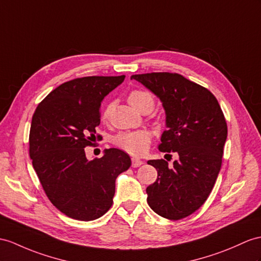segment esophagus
Instances as JSON below:
<instances>
[{
	"label": "esophagus",
	"mask_w": 261,
	"mask_h": 261,
	"mask_svg": "<svg viewBox=\"0 0 261 261\" xmlns=\"http://www.w3.org/2000/svg\"><path fill=\"white\" fill-rule=\"evenodd\" d=\"M143 161L139 160V158H136V157H133L132 158V166L133 167H139L141 165H143Z\"/></svg>",
	"instance_id": "esophagus-1"
}]
</instances>
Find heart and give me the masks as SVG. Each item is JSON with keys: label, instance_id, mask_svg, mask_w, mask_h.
I'll list each match as a JSON object with an SVG mask.
<instances>
[{"label": "heart", "instance_id": "1", "mask_svg": "<svg viewBox=\"0 0 261 261\" xmlns=\"http://www.w3.org/2000/svg\"><path fill=\"white\" fill-rule=\"evenodd\" d=\"M129 104L134 107L135 110L139 111L146 104H151L154 106V98L151 94L143 91L135 90L132 91L128 95ZM112 106L109 105L101 112V119L107 120L111 115ZM152 134L148 129H137L129 132H122L117 134L113 139V143L117 147L123 149L132 155H143L148 150L149 144L151 142Z\"/></svg>", "mask_w": 261, "mask_h": 261}]
</instances>
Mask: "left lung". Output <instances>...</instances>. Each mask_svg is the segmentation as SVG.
I'll return each mask as SVG.
<instances>
[{
    "instance_id": "1",
    "label": "left lung",
    "mask_w": 261,
    "mask_h": 261,
    "mask_svg": "<svg viewBox=\"0 0 261 261\" xmlns=\"http://www.w3.org/2000/svg\"><path fill=\"white\" fill-rule=\"evenodd\" d=\"M130 80L163 104L166 130L158 149L178 154L171 168L165 160L147 162L157 169L156 181L146 188L147 202L164 218H185L202 206L218 177L227 139L225 116L207 88L179 74H137Z\"/></svg>"
}]
</instances>
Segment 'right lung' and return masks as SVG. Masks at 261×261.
I'll list each match as a JSON object with an SVG mask.
<instances>
[{"label": "right lung", "instance_id": "add662e5", "mask_svg": "<svg viewBox=\"0 0 261 261\" xmlns=\"http://www.w3.org/2000/svg\"><path fill=\"white\" fill-rule=\"evenodd\" d=\"M124 80L125 75L88 76L66 82L41 101L32 117V164L50 202L73 219L90 221L109 211L117 176L132 164L117 148L105 149L93 161L84 150L96 138L100 103Z\"/></svg>", "mask_w": 261, "mask_h": 261}]
</instances>
